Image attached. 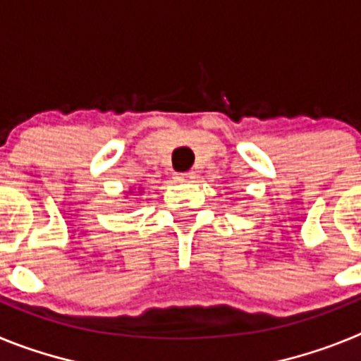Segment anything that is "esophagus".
Segmentation results:
<instances>
[{"label":"esophagus","instance_id":"obj_1","mask_svg":"<svg viewBox=\"0 0 361 361\" xmlns=\"http://www.w3.org/2000/svg\"><path fill=\"white\" fill-rule=\"evenodd\" d=\"M173 178L177 183H193L195 173H193V171H180V173H175Z\"/></svg>","mask_w":361,"mask_h":361}]
</instances>
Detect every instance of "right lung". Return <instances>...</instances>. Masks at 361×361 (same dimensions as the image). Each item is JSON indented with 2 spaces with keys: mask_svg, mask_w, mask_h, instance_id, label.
Segmentation results:
<instances>
[{
  "mask_svg": "<svg viewBox=\"0 0 361 361\" xmlns=\"http://www.w3.org/2000/svg\"><path fill=\"white\" fill-rule=\"evenodd\" d=\"M137 191H139V193H142V188H139V190H137ZM137 191H135V193H137ZM132 193H133V190H130L128 195H132Z\"/></svg>",
  "mask_w": 361,
  "mask_h": 361,
  "instance_id": "obj_1",
  "label": "right lung"
}]
</instances>
